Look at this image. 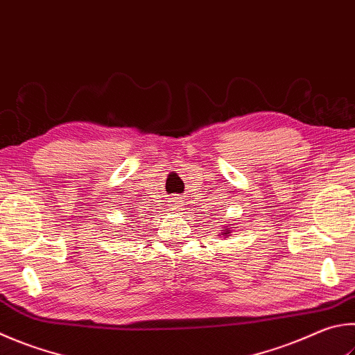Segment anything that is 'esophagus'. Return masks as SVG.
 Returning <instances> with one entry per match:
<instances>
[{
	"label": "esophagus",
	"instance_id": "obj_1",
	"mask_svg": "<svg viewBox=\"0 0 355 355\" xmlns=\"http://www.w3.org/2000/svg\"><path fill=\"white\" fill-rule=\"evenodd\" d=\"M171 202H172V205H171L172 209H180V206H182V200H180L178 197H173Z\"/></svg>",
	"mask_w": 355,
	"mask_h": 355
}]
</instances>
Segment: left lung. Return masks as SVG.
I'll return each instance as SVG.
<instances>
[{
  "mask_svg": "<svg viewBox=\"0 0 355 355\" xmlns=\"http://www.w3.org/2000/svg\"><path fill=\"white\" fill-rule=\"evenodd\" d=\"M223 234H228V231H225V233Z\"/></svg>",
  "mask_w": 355,
  "mask_h": 355,
  "instance_id": "1",
  "label": "left lung"
}]
</instances>
